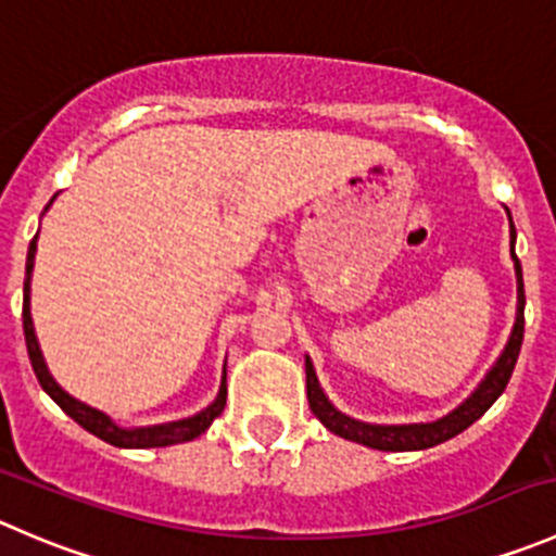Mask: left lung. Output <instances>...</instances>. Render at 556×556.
<instances>
[{
    "mask_svg": "<svg viewBox=\"0 0 556 556\" xmlns=\"http://www.w3.org/2000/svg\"><path fill=\"white\" fill-rule=\"evenodd\" d=\"M508 213V207H505ZM510 260H514V273H516V318L514 327H510L508 343L500 351V356L494 359V365L489 367L486 376L481 378L476 389L457 405L454 410H448L446 416H441L438 421H419V425H372V421L354 419V416L343 414L332 405V400L327 397V392L321 389L316 376V367H313L311 356L305 354V389H307V403H311L313 416L327 427L332 435L343 438V441L359 443V446L378 448V452H425V448L438 446V443L452 441L454 435L465 432L472 421L481 419L489 408H492L494 400L505 392L510 381V372H514L516 359H519L521 351V338H525V280H521V265L516 260V229L510 222Z\"/></svg>",
    "mask_w": 556,
    "mask_h": 556,
    "instance_id": "obj_1",
    "label": "left lung"
}]
</instances>
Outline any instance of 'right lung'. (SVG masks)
I'll return each mask as SVG.
<instances>
[{"label": "right lung", "mask_w": 556, "mask_h": 556, "mask_svg": "<svg viewBox=\"0 0 556 556\" xmlns=\"http://www.w3.org/2000/svg\"><path fill=\"white\" fill-rule=\"evenodd\" d=\"M56 200V197H53ZM53 200L48 202V207L53 205ZM46 207V211H48ZM35 254H37V235L29 243V254H26V278H24V334H26V349H29L31 367H35V376L40 381V387L51 394L53 403L70 416V419L78 421L86 432L97 435L99 441L110 443V446L118 448H162V446H175V443H186L200 438L207 427L213 425L216 416H222L224 405H227V365L222 370V387H218L216 400H213L207 408H202L200 414L186 416L178 421H164V425H151V427H121L110 419L108 414H102L99 408L80 403L78 397H73L70 392H64L56 383V378L51 376L46 365V356H42L40 343H37L35 321H31V270H35Z\"/></svg>", "instance_id": "right-lung-1"}]
</instances>
